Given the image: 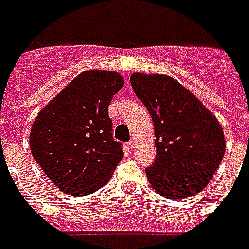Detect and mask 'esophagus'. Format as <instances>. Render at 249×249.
Returning <instances> with one entry per match:
<instances>
[{
	"label": "esophagus",
	"instance_id": "34e87169",
	"mask_svg": "<svg viewBox=\"0 0 249 249\" xmlns=\"http://www.w3.org/2000/svg\"><path fill=\"white\" fill-rule=\"evenodd\" d=\"M136 145H137V142H136V140H134V139H132L129 142H128V146H129L130 149L136 148Z\"/></svg>",
	"mask_w": 249,
	"mask_h": 249
}]
</instances>
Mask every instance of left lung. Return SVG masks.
Returning <instances> with one entry per match:
<instances>
[{
	"label": "left lung",
	"instance_id": "8db88e82",
	"mask_svg": "<svg viewBox=\"0 0 249 249\" xmlns=\"http://www.w3.org/2000/svg\"><path fill=\"white\" fill-rule=\"evenodd\" d=\"M130 84L154 124L157 156L145 169L152 187L173 200L198 194L209 185L226 150L218 119L170 76L136 72Z\"/></svg>",
	"mask_w": 249,
	"mask_h": 249
}]
</instances>
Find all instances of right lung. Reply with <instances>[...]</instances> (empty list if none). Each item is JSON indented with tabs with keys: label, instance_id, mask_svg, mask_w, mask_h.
I'll return each instance as SVG.
<instances>
[{
	"label": "right lung",
	"instance_id": "add662e5",
	"mask_svg": "<svg viewBox=\"0 0 249 249\" xmlns=\"http://www.w3.org/2000/svg\"><path fill=\"white\" fill-rule=\"evenodd\" d=\"M123 86L119 73L86 71L36 116L31 154L60 191L92 194L113 176L124 153L112 136L108 107Z\"/></svg>",
	"mask_w": 249,
	"mask_h": 249
}]
</instances>
